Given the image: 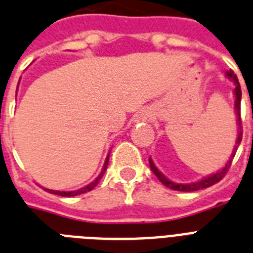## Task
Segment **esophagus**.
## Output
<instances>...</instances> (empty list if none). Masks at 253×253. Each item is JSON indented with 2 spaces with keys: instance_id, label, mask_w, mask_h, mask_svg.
Listing matches in <instances>:
<instances>
[{
  "instance_id": "esophagus-1",
  "label": "esophagus",
  "mask_w": 253,
  "mask_h": 253,
  "mask_svg": "<svg viewBox=\"0 0 253 253\" xmlns=\"http://www.w3.org/2000/svg\"><path fill=\"white\" fill-rule=\"evenodd\" d=\"M139 118H140L141 121H147V120H149V118H151V114H149L148 112H143L140 114V117H139Z\"/></svg>"
}]
</instances>
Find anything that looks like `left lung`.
Wrapping results in <instances>:
<instances>
[{
    "label": "left lung",
    "mask_w": 253,
    "mask_h": 253,
    "mask_svg": "<svg viewBox=\"0 0 253 253\" xmlns=\"http://www.w3.org/2000/svg\"><path fill=\"white\" fill-rule=\"evenodd\" d=\"M226 75H227V78H230V79L233 80L234 83H235V89H234V93H235V110H237V117H238V127H239V128H238L237 145H235V148H234L233 153H231V157H230L229 161H227V164L225 165V168H223V169H221L219 171H217L215 174H213V175H209V176H207V178H204V179L198 180V182H195V183H190V184L174 183V182L169 180L168 178H165V176L162 175L159 170H157V168L155 166L153 161L149 159V166H151V170L153 171V173H155V175L159 178L160 182H161L164 186L168 187V188H170V190L190 192V191H198V190H201V188H207V187H211V186H213V184L218 183L219 180L222 179L223 176L227 174V171H229L230 166H231V162H233L234 156H235V152H237L238 145H239L240 141H242V118H240V98H242V89H240L239 80H238L237 75L234 74V71H231V70H230V71H227L226 73Z\"/></svg>",
    "instance_id": "left-lung-1"
}]
</instances>
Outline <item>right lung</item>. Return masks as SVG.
I'll return each instance as SVG.
<instances>
[{
  "label": "right lung",
  "mask_w": 253,
  "mask_h": 253,
  "mask_svg": "<svg viewBox=\"0 0 253 253\" xmlns=\"http://www.w3.org/2000/svg\"><path fill=\"white\" fill-rule=\"evenodd\" d=\"M108 162H109V156H108V159H106L105 161V165H104V169H102L101 174L96 178V179L92 182L91 184H88L87 187H84V188H80V190L78 191H69V192H65V191H53V190H45L48 191V192H50V194H54V195H59V196H77V195H80V194H84V192H88V191H91L93 190L94 187L97 186V183L100 182V179L102 178V175H104V173H105V170L106 168H108Z\"/></svg>",
  "instance_id": "1"
}]
</instances>
